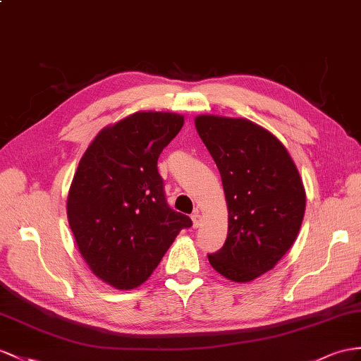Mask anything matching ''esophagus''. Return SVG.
<instances>
[{
    "label": "esophagus",
    "instance_id": "34e87169",
    "mask_svg": "<svg viewBox=\"0 0 361 361\" xmlns=\"http://www.w3.org/2000/svg\"><path fill=\"white\" fill-rule=\"evenodd\" d=\"M192 221H193V227L198 228V227L201 226L202 218H201V214H200L198 210H195V212H193V214H192Z\"/></svg>",
    "mask_w": 361,
    "mask_h": 361
}]
</instances>
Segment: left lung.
I'll return each instance as SVG.
<instances>
[{
	"label": "left lung",
	"mask_w": 361,
	"mask_h": 361,
	"mask_svg": "<svg viewBox=\"0 0 361 361\" xmlns=\"http://www.w3.org/2000/svg\"><path fill=\"white\" fill-rule=\"evenodd\" d=\"M195 128L218 166L228 210L227 239L209 262L230 281L250 282L298 238L307 202L300 173L279 138L252 120L204 114Z\"/></svg>",
	"instance_id": "8db88e82"
}]
</instances>
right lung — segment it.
I'll use <instances>...</instances> for the list:
<instances>
[{"label": "right lung", "instance_id": "right-lung-1", "mask_svg": "<svg viewBox=\"0 0 361 361\" xmlns=\"http://www.w3.org/2000/svg\"><path fill=\"white\" fill-rule=\"evenodd\" d=\"M175 113L138 111L102 129L82 155L67 198L80 256L117 290L142 285L160 264L188 215L164 198L157 161L183 128Z\"/></svg>", "mask_w": 361, "mask_h": 361}]
</instances>
